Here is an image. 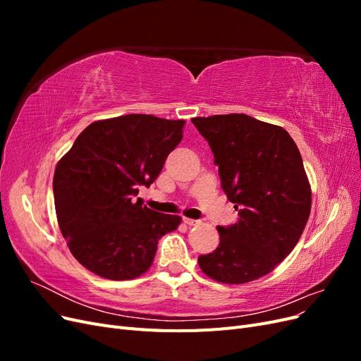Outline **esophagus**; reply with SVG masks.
<instances>
[{
    "label": "esophagus",
    "mask_w": 361,
    "mask_h": 361,
    "mask_svg": "<svg viewBox=\"0 0 361 361\" xmlns=\"http://www.w3.org/2000/svg\"><path fill=\"white\" fill-rule=\"evenodd\" d=\"M183 223L188 224V226H197V224H200V220H192V218L183 216Z\"/></svg>",
    "instance_id": "34e87169"
}]
</instances>
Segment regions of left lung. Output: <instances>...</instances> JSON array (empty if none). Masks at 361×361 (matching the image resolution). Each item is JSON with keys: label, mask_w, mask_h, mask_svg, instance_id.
Returning <instances> with one entry per match:
<instances>
[{"label": "left lung", "mask_w": 361, "mask_h": 361, "mask_svg": "<svg viewBox=\"0 0 361 361\" xmlns=\"http://www.w3.org/2000/svg\"><path fill=\"white\" fill-rule=\"evenodd\" d=\"M209 143L221 188L239 214L218 226L220 244L199 256L207 277L243 285L264 277L285 259L307 224L312 190L301 154L286 129L247 114L194 117Z\"/></svg>", "instance_id": "obj_1"}]
</instances>
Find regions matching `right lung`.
<instances>
[{
	"instance_id": "add662e5",
	"label": "right lung",
	"mask_w": 361,
	"mask_h": 361,
	"mask_svg": "<svg viewBox=\"0 0 361 361\" xmlns=\"http://www.w3.org/2000/svg\"><path fill=\"white\" fill-rule=\"evenodd\" d=\"M185 120L126 114L96 120L75 140L54 173V202L73 257L108 280H133L150 268L158 241L179 215L135 202L150 187L183 134Z\"/></svg>"
}]
</instances>
